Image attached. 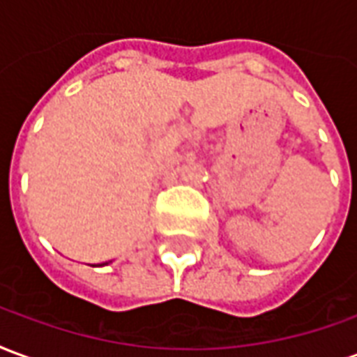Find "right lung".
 <instances>
[{
  "label": "right lung",
  "mask_w": 357,
  "mask_h": 357,
  "mask_svg": "<svg viewBox=\"0 0 357 357\" xmlns=\"http://www.w3.org/2000/svg\"><path fill=\"white\" fill-rule=\"evenodd\" d=\"M102 266H105V264H102Z\"/></svg>",
  "instance_id": "1"
}]
</instances>
